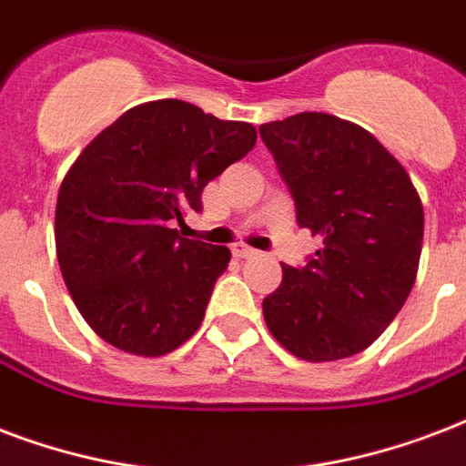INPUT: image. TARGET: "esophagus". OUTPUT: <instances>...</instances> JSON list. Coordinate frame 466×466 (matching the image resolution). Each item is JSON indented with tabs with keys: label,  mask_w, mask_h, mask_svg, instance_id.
<instances>
[{
	"label": "esophagus",
	"mask_w": 466,
	"mask_h": 466,
	"mask_svg": "<svg viewBox=\"0 0 466 466\" xmlns=\"http://www.w3.org/2000/svg\"><path fill=\"white\" fill-rule=\"evenodd\" d=\"M233 255L240 259H248V258H258V250H252V248H248V245L238 243L233 245Z\"/></svg>",
	"instance_id": "esophagus-1"
}]
</instances>
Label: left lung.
<instances>
[{
	"instance_id": "obj_1",
	"label": "left lung",
	"mask_w": 466,
	"mask_h": 466,
	"mask_svg": "<svg viewBox=\"0 0 466 466\" xmlns=\"http://www.w3.org/2000/svg\"><path fill=\"white\" fill-rule=\"evenodd\" d=\"M297 204L323 238L306 267L282 265L262 301L269 333L306 362L362 352L406 304L423 243V204L409 172L362 126L306 111L259 126Z\"/></svg>"
}]
</instances>
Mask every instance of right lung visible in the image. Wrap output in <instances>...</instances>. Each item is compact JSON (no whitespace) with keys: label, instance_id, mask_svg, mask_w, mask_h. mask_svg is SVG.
I'll return each mask as SVG.
<instances>
[{"label":"right lung","instance_id":"add662e5","mask_svg":"<svg viewBox=\"0 0 466 466\" xmlns=\"http://www.w3.org/2000/svg\"><path fill=\"white\" fill-rule=\"evenodd\" d=\"M255 140L245 121L157 99L126 111L72 162L57 192L56 252L72 301L99 338L160 357L197 333L230 250L172 226L201 211L204 187Z\"/></svg>","mask_w":466,"mask_h":466}]
</instances>
